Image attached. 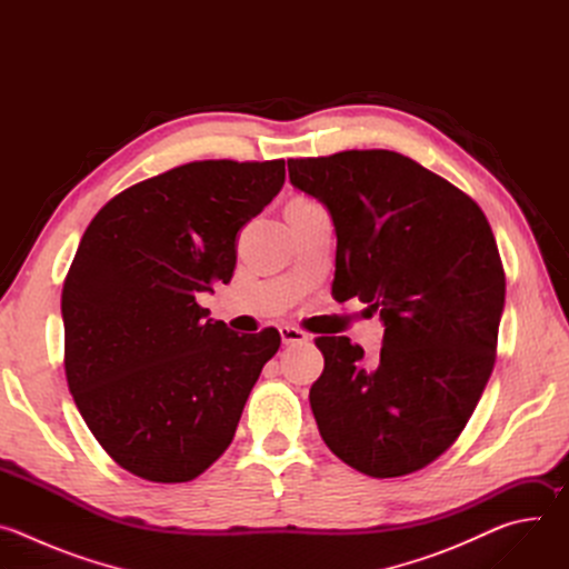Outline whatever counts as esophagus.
Listing matches in <instances>:
<instances>
[{
  "instance_id": "esophagus-1",
  "label": "esophagus",
  "mask_w": 569,
  "mask_h": 569,
  "mask_svg": "<svg viewBox=\"0 0 569 569\" xmlns=\"http://www.w3.org/2000/svg\"><path fill=\"white\" fill-rule=\"evenodd\" d=\"M279 336H281V342L286 347L288 345H303V342H308V336L301 329H295V327H281Z\"/></svg>"
}]
</instances>
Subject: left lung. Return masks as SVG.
Instances as JSON below:
<instances>
[{
  "instance_id": "1",
  "label": "left lung",
  "mask_w": 569,
  "mask_h": 569,
  "mask_svg": "<svg viewBox=\"0 0 569 569\" xmlns=\"http://www.w3.org/2000/svg\"><path fill=\"white\" fill-rule=\"evenodd\" d=\"M295 189L331 213L333 295L380 312V358L349 338H317L310 387L319 435L345 463L400 477L443 455L496 365L505 270L481 209L393 150L288 159Z\"/></svg>"
}]
</instances>
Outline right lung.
<instances>
[{
    "label": "right lung",
    "instance_id": "obj_1",
    "mask_svg": "<svg viewBox=\"0 0 569 569\" xmlns=\"http://www.w3.org/2000/svg\"><path fill=\"white\" fill-rule=\"evenodd\" d=\"M286 161H191L112 198L62 288L64 373L80 417L132 475L176 483L231 443L279 331H229L196 299L229 283L238 231Z\"/></svg>",
    "mask_w": 569,
    "mask_h": 569
}]
</instances>
